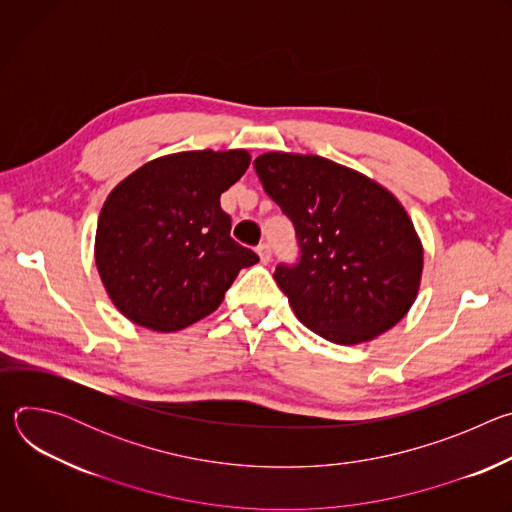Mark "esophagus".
Listing matches in <instances>:
<instances>
[{
	"label": "esophagus",
	"instance_id": "1",
	"mask_svg": "<svg viewBox=\"0 0 512 512\" xmlns=\"http://www.w3.org/2000/svg\"><path fill=\"white\" fill-rule=\"evenodd\" d=\"M257 255H259L261 263H269L271 261V245L269 243H259Z\"/></svg>",
	"mask_w": 512,
	"mask_h": 512
}]
</instances>
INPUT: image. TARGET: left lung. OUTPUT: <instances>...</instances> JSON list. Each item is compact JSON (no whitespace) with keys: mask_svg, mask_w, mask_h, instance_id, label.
I'll list each match as a JSON object with an SVG mask.
<instances>
[{"mask_svg":"<svg viewBox=\"0 0 512 512\" xmlns=\"http://www.w3.org/2000/svg\"><path fill=\"white\" fill-rule=\"evenodd\" d=\"M255 172L294 223L300 259L275 281L298 320L334 344H360L411 308L423 247L401 202L375 180L320 156L269 152Z\"/></svg>","mask_w":512,"mask_h":512,"instance_id":"8db88e82","label":"left lung"}]
</instances>
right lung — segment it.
<instances>
[{
    "label": "right lung",
    "instance_id": "right-lung-1",
    "mask_svg": "<svg viewBox=\"0 0 512 512\" xmlns=\"http://www.w3.org/2000/svg\"><path fill=\"white\" fill-rule=\"evenodd\" d=\"M245 150L156 158L119 182L99 214L95 261L115 308L156 332L212 314L259 257L231 237L221 194L249 168Z\"/></svg>",
    "mask_w": 512,
    "mask_h": 512
}]
</instances>
